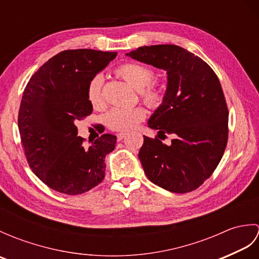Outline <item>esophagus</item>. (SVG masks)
Returning a JSON list of instances; mask_svg holds the SVG:
<instances>
[{
  "label": "esophagus",
  "mask_w": 259,
  "mask_h": 259,
  "mask_svg": "<svg viewBox=\"0 0 259 259\" xmlns=\"http://www.w3.org/2000/svg\"><path fill=\"white\" fill-rule=\"evenodd\" d=\"M125 136H126V134H125V133H119V134L117 135V139H118V141H121L122 139H124V138H125Z\"/></svg>",
  "instance_id": "1"
}]
</instances>
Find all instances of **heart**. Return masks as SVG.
Wrapping results in <instances>:
<instances>
[{
	"mask_svg": "<svg viewBox=\"0 0 259 259\" xmlns=\"http://www.w3.org/2000/svg\"><path fill=\"white\" fill-rule=\"evenodd\" d=\"M115 74L128 82L139 91V96L147 106L156 108L163 102L164 93L160 84L157 83L155 72L145 64L126 62L115 69ZM87 99L93 109L100 110L104 107L103 79L100 74L93 75L87 85ZM146 118V110L142 107L133 109L115 108L107 115L110 129L115 131H129L136 128Z\"/></svg>",
	"mask_w": 259,
	"mask_h": 259,
	"instance_id": "b5f03b06",
	"label": "heart"
}]
</instances>
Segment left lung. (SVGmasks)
Instances as JSON below:
<instances>
[{
	"label": "left lung",
	"mask_w": 259,
	"mask_h": 259,
	"mask_svg": "<svg viewBox=\"0 0 259 259\" xmlns=\"http://www.w3.org/2000/svg\"><path fill=\"white\" fill-rule=\"evenodd\" d=\"M126 56L163 69V102L148 121L170 146L144 136L139 159L148 179L177 194L196 190L221 162L228 141V108L213 70L194 53L174 45L140 47Z\"/></svg>",
	"instance_id": "left-lung-1"
}]
</instances>
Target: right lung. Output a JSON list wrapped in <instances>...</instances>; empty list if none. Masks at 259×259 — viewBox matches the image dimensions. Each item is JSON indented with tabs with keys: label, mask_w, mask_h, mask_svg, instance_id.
Returning a JSON list of instances; mask_svg holds the SVG:
<instances>
[{
	"label": "right lung",
	"mask_w": 259,
	"mask_h": 259,
	"mask_svg": "<svg viewBox=\"0 0 259 259\" xmlns=\"http://www.w3.org/2000/svg\"><path fill=\"white\" fill-rule=\"evenodd\" d=\"M115 56L91 49L62 51L31 76L23 91L18 125L27 163L61 194L81 195L104 178V158L117 137L104 134L85 147L75 122L92 113L88 82Z\"/></svg>",
	"instance_id": "1"
}]
</instances>
